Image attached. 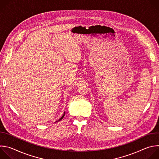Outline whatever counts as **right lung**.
I'll use <instances>...</instances> for the list:
<instances>
[{"mask_svg":"<svg viewBox=\"0 0 159 159\" xmlns=\"http://www.w3.org/2000/svg\"><path fill=\"white\" fill-rule=\"evenodd\" d=\"M65 112H64V113H63V116H61V118H60V119H59V120H58V121H56V122H58V121H60V120H62V119H63V117H64V116H65Z\"/></svg>","mask_w":159,"mask_h":159,"instance_id":"1","label":"right lung"}]
</instances>
